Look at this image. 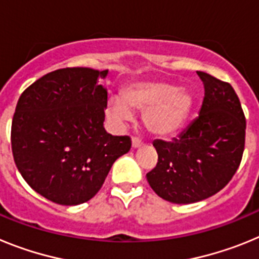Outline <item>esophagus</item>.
Segmentation results:
<instances>
[{"instance_id":"obj_1","label":"esophagus","mask_w":259,"mask_h":259,"mask_svg":"<svg viewBox=\"0 0 259 259\" xmlns=\"http://www.w3.org/2000/svg\"><path fill=\"white\" fill-rule=\"evenodd\" d=\"M143 145V143H141L137 137H132V148L134 149H136V148H140V146Z\"/></svg>"}]
</instances>
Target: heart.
I'll list each match as a JSON object with an SVG mask.
<instances>
[{
  "mask_svg": "<svg viewBox=\"0 0 259 259\" xmlns=\"http://www.w3.org/2000/svg\"><path fill=\"white\" fill-rule=\"evenodd\" d=\"M193 107V96L163 80H146L128 84L122 96L109 98L106 113L114 122L134 118V110L144 111V123L157 137H171L185 124Z\"/></svg>",
  "mask_w": 259,
  "mask_h": 259,
  "instance_id": "obj_1",
  "label": "heart"
}]
</instances>
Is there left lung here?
<instances>
[{"label": "left lung", "instance_id": "1", "mask_svg": "<svg viewBox=\"0 0 259 259\" xmlns=\"http://www.w3.org/2000/svg\"><path fill=\"white\" fill-rule=\"evenodd\" d=\"M205 88L198 116L172 141L155 140L158 163L146 179L172 203L218 193L237 171L245 146V115L231 84L197 71Z\"/></svg>", "mask_w": 259, "mask_h": 259}]
</instances>
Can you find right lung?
I'll return each instance as SVG.
<instances>
[{"label": "right lung", "instance_id": "right-lung-1", "mask_svg": "<svg viewBox=\"0 0 259 259\" xmlns=\"http://www.w3.org/2000/svg\"><path fill=\"white\" fill-rule=\"evenodd\" d=\"M109 71L61 68L22 93L11 149L23 179L49 201L72 206L96 196L114 162L131 149L128 136L104 128Z\"/></svg>", "mask_w": 259, "mask_h": 259}]
</instances>
